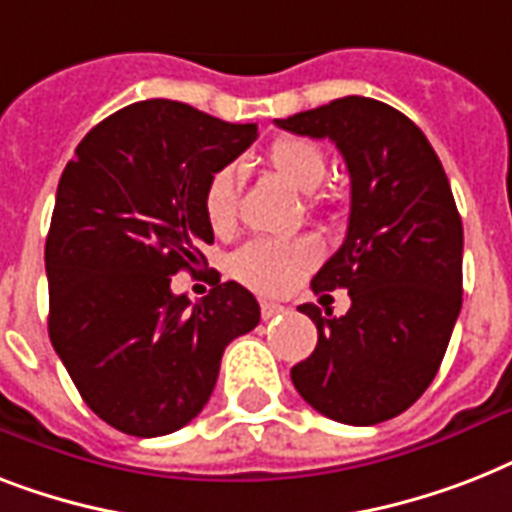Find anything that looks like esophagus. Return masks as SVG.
I'll return each mask as SVG.
<instances>
[{
  "label": "esophagus",
  "mask_w": 512,
  "mask_h": 512,
  "mask_svg": "<svg viewBox=\"0 0 512 512\" xmlns=\"http://www.w3.org/2000/svg\"><path fill=\"white\" fill-rule=\"evenodd\" d=\"M260 313H263V321H270V318H276V315H284L286 307L276 305V302H263V305H260Z\"/></svg>",
  "instance_id": "34e87169"
}]
</instances>
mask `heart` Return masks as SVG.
<instances>
[{
  "instance_id": "b5f03b06",
  "label": "heart",
  "mask_w": 512,
  "mask_h": 512,
  "mask_svg": "<svg viewBox=\"0 0 512 512\" xmlns=\"http://www.w3.org/2000/svg\"><path fill=\"white\" fill-rule=\"evenodd\" d=\"M265 162L284 184H289L299 194H313L328 173L326 152L315 141L302 139V136H281L273 141ZM239 186H242V173L236 165H223L207 178L202 210L215 234H228L234 228ZM313 205H318V199ZM318 257H321V249L307 236L252 239L231 255L228 270L236 281H242L255 292L281 294L289 292L299 278L318 263Z\"/></svg>"
}]
</instances>
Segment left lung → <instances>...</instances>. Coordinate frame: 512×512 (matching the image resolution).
<instances>
[{
	"mask_svg": "<svg viewBox=\"0 0 512 512\" xmlns=\"http://www.w3.org/2000/svg\"><path fill=\"white\" fill-rule=\"evenodd\" d=\"M276 126L334 141L352 184L347 236L313 278L315 294L347 289L352 307L336 318L299 305L318 344L292 381L331 421H389L429 389L463 305V220L447 173L421 128L378 99H334Z\"/></svg>",
	"mask_w": 512,
	"mask_h": 512,
	"instance_id": "obj_1",
	"label": "left lung"
}]
</instances>
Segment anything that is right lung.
I'll return each instance as SVG.
<instances>
[{
    "instance_id": "1",
    "label": "right lung",
    "mask_w": 512,
    "mask_h": 512,
    "mask_svg": "<svg viewBox=\"0 0 512 512\" xmlns=\"http://www.w3.org/2000/svg\"><path fill=\"white\" fill-rule=\"evenodd\" d=\"M257 139L184 102L147 99L94 126L65 165L49 226V339L83 402L131 436L173 434L215 389L220 357L260 323L236 281L191 302L170 276L207 263V178Z\"/></svg>"
}]
</instances>
